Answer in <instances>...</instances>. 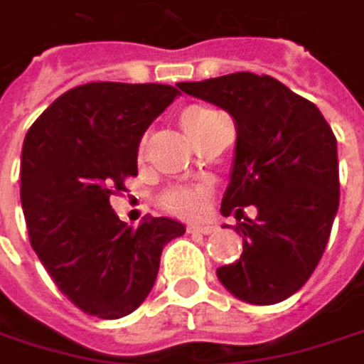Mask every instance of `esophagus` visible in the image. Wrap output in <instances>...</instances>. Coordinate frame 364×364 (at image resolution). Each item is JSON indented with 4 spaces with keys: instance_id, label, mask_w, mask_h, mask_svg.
I'll use <instances>...</instances> for the list:
<instances>
[{
    "instance_id": "1",
    "label": "esophagus",
    "mask_w": 364,
    "mask_h": 364,
    "mask_svg": "<svg viewBox=\"0 0 364 364\" xmlns=\"http://www.w3.org/2000/svg\"><path fill=\"white\" fill-rule=\"evenodd\" d=\"M187 232H189V234H204V236H208V234H215V232H217V228H215V225H200V223H191V225H187Z\"/></svg>"
}]
</instances>
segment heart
<instances>
[{
    "mask_svg": "<svg viewBox=\"0 0 364 364\" xmlns=\"http://www.w3.org/2000/svg\"><path fill=\"white\" fill-rule=\"evenodd\" d=\"M221 115L213 109H204V107H191L181 115V128L183 132L191 139H196L204 128H208L215 119H219ZM206 196H208V187L206 185H191V187H175L171 189L164 198L162 204L166 210L183 215V217H193L198 213L204 210L206 204Z\"/></svg>",
    "mask_w": 364,
    "mask_h": 364,
    "instance_id": "b5f03b06",
    "label": "heart"
}]
</instances>
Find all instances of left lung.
<instances>
[{
  "label": "left lung",
  "instance_id": "obj_1",
  "mask_svg": "<svg viewBox=\"0 0 364 364\" xmlns=\"http://www.w3.org/2000/svg\"><path fill=\"white\" fill-rule=\"evenodd\" d=\"M177 86L234 119L221 215L240 221L242 205L257 208L236 225L240 259L221 265L217 278L247 304H280L308 282L327 247L339 206L335 134L314 103L269 75L240 71Z\"/></svg>",
  "mask_w": 364,
  "mask_h": 364
}]
</instances>
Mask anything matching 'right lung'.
<instances>
[{"label":"right lung","instance_id":"add662e5","mask_svg":"<svg viewBox=\"0 0 364 364\" xmlns=\"http://www.w3.org/2000/svg\"><path fill=\"white\" fill-rule=\"evenodd\" d=\"M179 95L166 84H84L60 95L25 136L21 202L31 247L86 314L134 312L156 284L162 249L185 234L171 217L126 225L109 204L136 175L145 130Z\"/></svg>","mask_w":364,"mask_h":364}]
</instances>
